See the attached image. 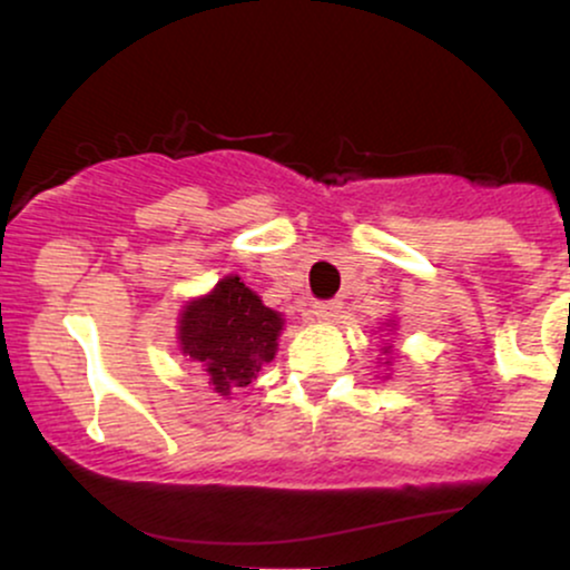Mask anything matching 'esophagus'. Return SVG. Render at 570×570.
<instances>
[{
    "mask_svg": "<svg viewBox=\"0 0 570 570\" xmlns=\"http://www.w3.org/2000/svg\"><path fill=\"white\" fill-rule=\"evenodd\" d=\"M340 299H324V303H316L313 305V316L318 318V322H332V318H337V313H340Z\"/></svg>",
    "mask_w": 570,
    "mask_h": 570,
    "instance_id": "1",
    "label": "esophagus"
}]
</instances>
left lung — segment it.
<instances>
[{"label":"left lung","instance_id":"left-lung-1","mask_svg":"<svg viewBox=\"0 0 570 570\" xmlns=\"http://www.w3.org/2000/svg\"><path fill=\"white\" fill-rule=\"evenodd\" d=\"M383 353H385V356H389V353H391V345H385V348H383ZM385 364H389V362H385Z\"/></svg>","mask_w":570,"mask_h":570}]
</instances>
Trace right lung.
I'll return each instance as SVG.
<instances>
[{"instance_id": "obj_1", "label": "right lung", "mask_w": 570, "mask_h": 570, "mask_svg": "<svg viewBox=\"0 0 570 570\" xmlns=\"http://www.w3.org/2000/svg\"><path fill=\"white\" fill-rule=\"evenodd\" d=\"M281 313L271 311L238 276H225L179 316V351L198 362L219 396L246 389L273 362Z\"/></svg>"}]
</instances>
